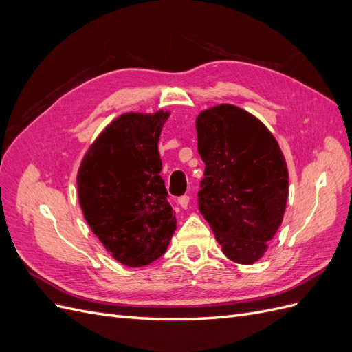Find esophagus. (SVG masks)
<instances>
[{
  "instance_id": "obj_1",
  "label": "esophagus",
  "mask_w": 352,
  "mask_h": 352,
  "mask_svg": "<svg viewBox=\"0 0 352 352\" xmlns=\"http://www.w3.org/2000/svg\"><path fill=\"white\" fill-rule=\"evenodd\" d=\"M189 197L188 195H184V197H180L179 199H177V202H179V206L182 207V208H188V206H189Z\"/></svg>"
}]
</instances>
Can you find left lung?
Segmentation results:
<instances>
[{"label":"left lung","instance_id":"1","mask_svg":"<svg viewBox=\"0 0 352 352\" xmlns=\"http://www.w3.org/2000/svg\"><path fill=\"white\" fill-rule=\"evenodd\" d=\"M195 126L206 163L201 214L229 260L254 264L267 251L286 210L289 173L283 153L263 122L236 105L202 110Z\"/></svg>","mask_w":352,"mask_h":352}]
</instances>
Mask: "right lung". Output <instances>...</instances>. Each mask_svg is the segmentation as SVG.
<instances>
[{"mask_svg": "<svg viewBox=\"0 0 352 352\" xmlns=\"http://www.w3.org/2000/svg\"><path fill=\"white\" fill-rule=\"evenodd\" d=\"M170 111L123 113L98 135L78 170L79 204L114 260L142 267L162 257L176 230L158 141Z\"/></svg>", "mask_w": 352, "mask_h": 352, "instance_id": "add662e5", "label": "right lung"}]
</instances>
